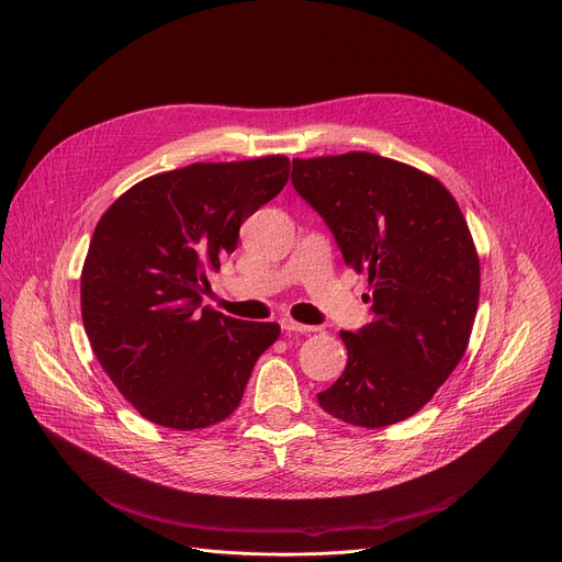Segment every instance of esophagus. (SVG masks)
<instances>
[{"instance_id":"esophagus-1","label":"esophagus","mask_w":562,"mask_h":562,"mask_svg":"<svg viewBox=\"0 0 562 562\" xmlns=\"http://www.w3.org/2000/svg\"><path fill=\"white\" fill-rule=\"evenodd\" d=\"M280 326H282V330H286V333H314V330H319L316 326H307V324H299V322H294V319H289V316H284V319H280Z\"/></svg>"}]
</instances>
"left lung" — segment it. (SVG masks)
Masks as SVG:
<instances>
[{
    "mask_svg": "<svg viewBox=\"0 0 562 562\" xmlns=\"http://www.w3.org/2000/svg\"><path fill=\"white\" fill-rule=\"evenodd\" d=\"M291 183L372 289L374 322L339 330L347 368L316 400L356 427L406 420L469 347L480 299L469 225L441 181L374 154L296 158Z\"/></svg>",
    "mask_w": 562,
    "mask_h": 562,
    "instance_id": "obj_1",
    "label": "left lung"
}]
</instances>
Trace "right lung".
Instances as JSON below:
<instances>
[{"label":"right lung","instance_id":"1","mask_svg":"<svg viewBox=\"0 0 562 562\" xmlns=\"http://www.w3.org/2000/svg\"><path fill=\"white\" fill-rule=\"evenodd\" d=\"M286 179L284 156L194 162L135 183L95 225L80 278L82 324L142 418L192 431L240 404L280 326L202 307V294L240 225Z\"/></svg>","mask_w":562,"mask_h":562}]
</instances>
